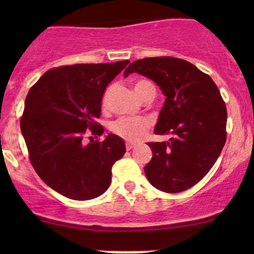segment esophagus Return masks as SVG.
<instances>
[{
  "mask_svg": "<svg viewBox=\"0 0 254 254\" xmlns=\"http://www.w3.org/2000/svg\"><path fill=\"white\" fill-rule=\"evenodd\" d=\"M125 147H127V150H131V149H133V148L136 147V144L135 143H131V142H127Z\"/></svg>",
  "mask_w": 254,
  "mask_h": 254,
  "instance_id": "esophagus-1",
  "label": "esophagus"
}]
</instances>
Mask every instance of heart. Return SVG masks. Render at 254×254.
<instances>
[{"label": "heart", "instance_id": "1", "mask_svg": "<svg viewBox=\"0 0 254 254\" xmlns=\"http://www.w3.org/2000/svg\"><path fill=\"white\" fill-rule=\"evenodd\" d=\"M133 89H135L136 95L139 99L143 98V95L149 89L154 88L153 83L149 82L148 80H138L133 84ZM110 89L105 92L103 98V106L105 107L107 105L109 100ZM150 127V122L147 118L143 117H122L113 122L111 124V131L115 133L116 136L121 137L125 141L136 142L143 137L147 133L148 129Z\"/></svg>", "mask_w": 254, "mask_h": 254}]
</instances>
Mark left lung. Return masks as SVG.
Returning a JSON list of instances; mask_svg holds the SVG:
<instances>
[{
  "mask_svg": "<svg viewBox=\"0 0 254 254\" xmlns=\"http://www.w3.org/2000/svg\"><path fill=\"white\" fill-rule=\"evenodd\" d=\"M137 72L155 82L166 97L154 132L167 142H150L153 157L144 167L157 190L177 193L192 188L211 170L226 143L227 109L212 78L174 57L135 61L124 76Z\"/></svg>",
  "mask_w": 254,
  "mask_h": 254,
  "instance_id": "1",
  "label": "left lung"
}]
</instances>
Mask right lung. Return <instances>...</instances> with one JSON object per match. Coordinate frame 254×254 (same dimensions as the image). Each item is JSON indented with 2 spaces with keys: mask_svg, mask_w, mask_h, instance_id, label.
Instances as JSON below:
<instances>
[{
  "mask_svg": "<svg viewBox=\"0 0 254 254\" xmlns=\"http://www.w3.org/2000/svg\"><path fill=\"white\" fill-rule=\"evenodd\" d=\"M129 61L74 64L50 69L30 89L20 121L31 164L52 190L75 200L103 194L112 166L125 154L123 138L109 133L84 143L86 130L101 136L97 123L106 87Z\"/></svg>",
  "mask_w": 254,
  "mask_h": 254,
  "instance_id": "add662e5",
  "label": "right lung"
}]
</instances>
